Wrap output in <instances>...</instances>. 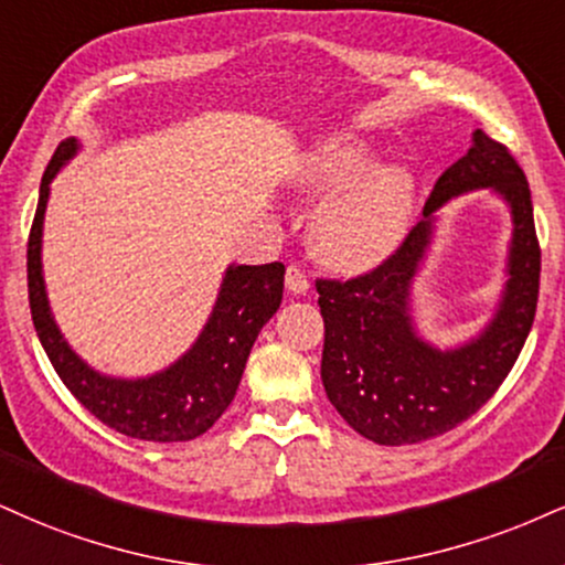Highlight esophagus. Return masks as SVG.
Returning a JSON list of instances; mask_svg holds the SVG:
<instances>
[{
	"instance_id": "1",
	"label": "esophagus",
	"mask_w": 565,
	"mask_h": 565,
	"mask_svg": "<svg viewBox=\"0 0 565 565\" xmlns=\"http://www.w3.org/2000/svg\"><path fill=\"white\" fill-rule=\"evenodd\" d=\"M287 289L291 295H305V291L310 289V278L305 276L300 265H289L287 268Z\"/></svg>"
}]
</instances>
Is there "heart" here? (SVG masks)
Here are the masks:
<instances>
[{
    "mask_svg": "<svg viewBox=\"0 0 565 565\" xmlns=\"http://www.w3.org/2000/svg\"><path fill=\"white\" fill-rule=\"evenodd\" d=\"M371 147L360 136L339 134L302 154L295 183L302 192H324L312 213L310 234L318 255L334 268L358 270L397 247L413 215L416 181L399 162H369Z\"/></svg>",
    "mask_w": 565,
    "mask_h": 565,
    "instance_id": "obj_1",
    "label": "heart"
}]
</instances>
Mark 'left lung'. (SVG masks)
<instances>
[{"label":"left lung","mask_w":565,"mask_h":565,"mask_svg":"<svg viewBox=\"0 0 565 565\" xmlns=\"http://www.w3.org/2000/svg\"><path fill=\"white\" fill-rule=\"evenodd\" d=\"M479 188L512 210L507 284L486 329L441 351L417 334L412 281L428 254L438 210ZM323 316L321 379L326 397L360 437L376 445H416L471 418L498 392L532 331L540 295V244L526 175L505 147L473 131L424 205L403 247L371 274L318 281Z\"/></svg>","instance_id":"left-lung-1"}]
</instances>
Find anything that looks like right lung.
Returning <instances> with one entry per match:
<instances>
[{
    "instance_id": "right-lung-1",
    "label": "right lung",
    "mask_w": 565,
    "mask_h": 565,
    "mask_svg": "<svg viewBox=\"0 0 565 565\" xmlns=\"http://www.w3.org/2000/svg\"><path fill=\"white\" fill-rule=\"evenodd\" d=\"M78 149V139H65L52 154L29 236V300L39 342L73 397L102 424L134 439L189 441L223 416L239 390L249 350L281 305L284 265L231 263L200 337L168 369L136 379L99 373L67 344L54 321L42 265L50 183L76 158Z\"/></svg>"
}]
</instances>
